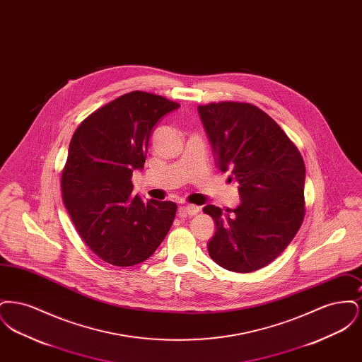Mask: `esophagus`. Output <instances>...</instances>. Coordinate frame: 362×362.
I'll return each instance as SVG.
<instances>
[{"label":"esophagus","instance_id":"1","mask_svg":"<svg viewBox=\"0 0 362 362\" xmlns=\"http://www.w3.org/2000/svg\"><path fill=\"white\" fill-rule=\"evenodd\" d=\"M199 211V207L197 205H183L179 207V216L187 217V216H195Z\"/></svg>","mask_w":362,"mask_h":362}]
</instances>
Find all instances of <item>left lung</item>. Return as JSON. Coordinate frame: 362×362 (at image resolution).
<instances>
[{"mask_svg": "<svg viewBox=\"0 0 362 362\" xmlns=\"http://www.w3.org/2000/svg\"><path fill=\"white\" fill-rule=\"evenodd\" d=\"M198 112L217 167L240 185L236 209L204 207L216 223L209 255L229 272H255L278 258L303 224L304 160L278 123L252 104L210 103Z\"/></svg>", "mask_w": 362, "mask_h": 362, "instance_id": "left-lung-1", "label": "left lung"}]
</instances>
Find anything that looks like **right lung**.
Listing matches in <instances>:
<instances>
[{"mask_svg":"<svg viewBox=\"0 0 362 362\" xmlns=\"http://www.w3.org/2000/svg\"><path fill=\"white\" fill-rule=\"evenodd\" d=\"M180 105L134 90L92 112L74 132L61 177L64 204L86 245L114 266L152 257L173 223L171 201L144 202L132 176L142 170L156 123Z\"/></svg>","mask_w":362,"mask_h":362,"instance_id":"right-lung-1","label":"right lung"}]
</instances>
